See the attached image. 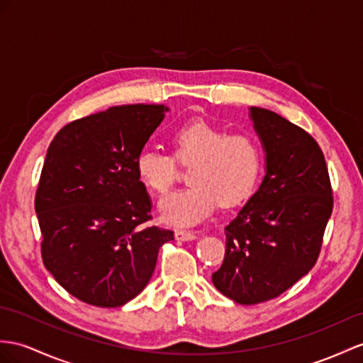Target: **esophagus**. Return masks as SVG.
<instances>
[{
  "label": "esophagus",
  "instance_id": "obj_1",
  "mask_svg": "<svg viewBox=\"0 0 363 363\" xmlns=\"http://www.w3.org/2000/svg\"><path fill=\"white\" fill-rule=\"evenodd\" d=\"M175 238L180 242H191V240H196L197 235L192 231H183V229H179V231H175Z\"/></svg>",
  "mask_w": 363,
  "mask_h": 363
}]
</instances>
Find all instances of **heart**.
I'll use <instances>...</instances> for the list:
<instances>
[{
	"label": "heart",
	"instance_id": "obj_1",
	"mask_svg": "<svg viewBox=\"0 0 363 363\" xmlns=\"http://www.w3.org/2000/svg\"><path fill=\"white\" fill-rule=\"evenodd\" d=\"M172 145L177 160L192 164L189 186L171 192L158 205L167 225H197L218 203L234 206L248 199L257 184L262 151L250 134H228L223 128L196 120L174 130ZM135 172L146 188L164 194L175 180V162L160 149L143 147L135 157Z\"/></svg>",
	"mask_w": 363,
	"mask_h": 363
}]
</instances>
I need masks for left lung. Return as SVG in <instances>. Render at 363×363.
Segmentation results:
<instances>
[{"label": "left lung", "mask_w": 363, "mask_h": 363, "mask_svg": "<svg viewBox=\"0 0 363 363\" xmlns=\"http://www.w3.org/2000/svg\"><path fill=\"white\" fill-rule=\"evenodd\" d=\"M264 177L225 228L226 252L212 284L234 302L255 305L285 293L319 257L333 192L317 141L281 115L251 106Z\"/></svg>", "instance_id": "left-lung-1"}]
</instances>
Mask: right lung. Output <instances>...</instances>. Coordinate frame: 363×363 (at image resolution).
<instances>
[{
	"label": "right lung",
	"instance_id": "1",
	"mask_svg": "<svg viewBox=\"0 0 363 363\" xmlns=\"http://www.w3.org/2000/svg\"><path fill=\"white\" fill-rule=\"evenodd\" d=\"M164 104L113 106L61 129L48 149L35 211L44 267L69 294L101 308L138 296L174 233L146 226L152 201L135 157Z\"/></svg>",
	"mask_w": 363,
	"mask_h": 363
}]
</instances>
